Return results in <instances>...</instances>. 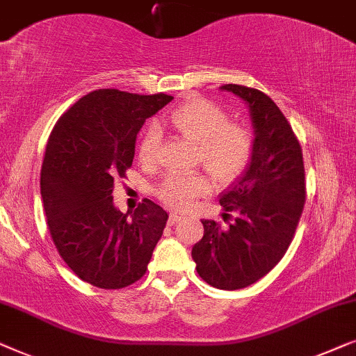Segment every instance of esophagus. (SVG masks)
<instances>
[{
  "mask_svg": "<svg viewBox=\"0 0 356 356\" xmlns=\"http://www.w3.org/2000/svg\"><path fill=\"white\" fill-rule=\"evenodd\" d=\"M179 221H180V216H177V214H169L168 222L171 224V226H174V224H177Z\"/></svg>",
  "mask_w": 356,
  "mask_h": 356,
  "instance_id": "obj_1",
  "label": "esophagus"
}]
</instances>
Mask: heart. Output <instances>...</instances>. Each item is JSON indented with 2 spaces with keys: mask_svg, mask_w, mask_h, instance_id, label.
Segmentation results:
<instances>
[{
  "mask_svg": "<svg viewBox=\"0 0 356 356\" xmlns=\"http://www.w3.org/2000/svg\"><path fill=\"white\" fill-rule=\"evenodd\" d=\"M171 126L190 142L198 143V158L219 184H229L247 169L253 153L252 135L243 126L229 122L227 113L204 98H188L169 114ZM159 132L149 129L140 142L143 163L156 159ZM209 192L208 179L202 174H171L158 187V197L166 207L185 211L193 200Z\"/></svg>",
  "mask_w": 356,
  "mask_h": 356,
  "instance_id": "b5f03b06",
  "label": "heart"
}]
</instances>
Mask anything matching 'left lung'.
<instances>
[{
	"label": "left lung",
	"instance_id": "8db88e82",
	"mask_svg": "<svg viewBox=\"0 0 356 356\" xmlns=\"http://www.w3.org/2000/svg\"><path fill=\"white\" fill-rule=\"evenodd\" d=\"M247 104L253 126V153L247 169L219 197L235 221L221 229L203 219V238L192 258L204 282L216 289L248 287L271 271L292 242L305 204L303 154L297 137L268 95L226 83Z\"/></svg>",
	"mask_w": 356,
	"mask_h": 356
}]
</instances>
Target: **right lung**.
Returning <instances> with one entry per match:
<instances>
[{
	"label": "right lung",
	"instance_id": "1",
	"mask_svg": "<svg viewBox=\"0 0 356 356\" xmlns=\"http://www.w3.org/2000/svg\"><path fill=\"white\" fill-rule=\"evenodd\" d=\"M172 97L114 88L90 92L59 118L47 143L40 192L59 254L85 282L122 289L147 271L168 213L145 198L130 214L114 207V180L132 166L145 121Z\"/></svg>",
	"mask_w": 356,
	"mask_h": 356
}]
</instances>
